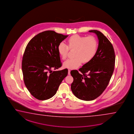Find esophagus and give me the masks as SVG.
Masks as SVG:
<instances>
[{"label": "esophagus", "mask_w": 134, "mask_h": 134, "mask_svg": "<svg viewBox=\"0 0 134 134\" xmlns=\"http://www.w3.org/2000/svg\"><path fill=\"white\" fill-rule=\"evenodd\" d=\"M70 72H71V70H69V69L68 73V75H70V74H71V73H70Z\"/></svg>", "instance_id": "obj_1"}]
</instances>
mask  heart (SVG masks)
<instances>
[{
    "instance_id": "1",
    "label": "heart",
    "mask_w": 134,
    "mask_h": 134,
    "mask_svg": "<svg viewBox=\"0 0 134 134\" xmlns=\"http://www.w3.org/2000/svg\"><path fill=\"white\" fill-rule=\"evenodd\" d=\"M98 47L97 41L92 36L85 37L75 34L71 36L67 41V45L63 42L59 45L58 50L63 60L68 57L69 49L74 50V58L69 59L63 63L66 68L75 69L82 64L90 62L95 56Z\"/></svg>"
}]
</instances>
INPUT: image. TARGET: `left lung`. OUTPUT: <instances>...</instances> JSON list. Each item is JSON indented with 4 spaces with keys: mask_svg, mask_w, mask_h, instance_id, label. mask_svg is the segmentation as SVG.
I'll list each match as a JSON object with an SVG mask.
<instances>
[{
    "mask_svg": "<svg viewBox=\"0 0 134 134\" xmlns=\"http://www.w3.org/2000/svg\"><path fill=\"white\" fill-rule=\"evenodd\" d=\"M96 34L98 47L95 56L77 70H72L74 78L71 90L78 98L92 101L103 93L111 79L115 68V53L108 39L100 31H89Z\"/></svg>",
    "mask_w": 134,
    "mask_h": 134,
    "instance_id": "8db88e82",
    "label": "left lung"
}]
</instances>
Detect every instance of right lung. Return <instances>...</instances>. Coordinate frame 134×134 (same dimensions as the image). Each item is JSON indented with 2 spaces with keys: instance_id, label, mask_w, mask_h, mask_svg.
<instances>
[{
  "instance_id": "1",
  "label": "right lung",
  "mask_w": 134,
  "mask_h": 134,
  "mask_svg": "<svg viewBox=\"0 0 134 134\" xmlns=\"http://www.w3.org/2000/svg\"><path fill=\"white\" fill-rule=\"evenodd\" d=\"M68 35L47 30L32 38L22 61L24 83L32 96L40 100L52 98L68 74V69L53 71L62 66L58 47Z\"/></svg>"
}]
</instances>
